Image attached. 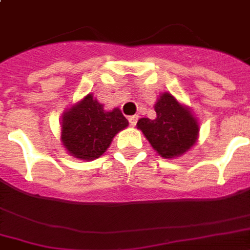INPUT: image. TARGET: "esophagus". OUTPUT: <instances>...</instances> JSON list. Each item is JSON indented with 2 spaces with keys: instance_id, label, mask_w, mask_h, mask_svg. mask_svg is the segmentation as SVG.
I'll return each mask as SVG.
<instances>
[{
  "instance_id": "34e87169",
  "label": "esophagus",
  "mask_w": 250,
  "mask_h": 250,
  "mask_svg": "<svg viewBox=\"0 0 250 250\" xmlns=\"http://www.w3.org/2000/svg\"><path fill=\"white\" fill-rule=\"evenodd\" d=\"M128 122H130L131 125H135L138 122V116L137 115H132V116H128Z\"/></svg>"
}]
</instances>
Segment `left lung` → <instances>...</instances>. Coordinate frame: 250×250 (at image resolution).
I'll use <instances>...</instances> for the list:
<instances>
[{
    "label": "left lung",
    "instance_id": "obj_1",
    "mask_svg": "<svg viewBox=\"0 0 250 250\" xmlns=\"http://www.w3.org/2000/svg\"><path fill=\"white\" fill-rule=\"evenodd\" d=\"M155 119L138 120L153 149L164 158L181 155L196 142L199 125L191 111L181 105L170 93H164L155 104Z\"/></svg>",
    "mask_w": 250,
    "mask_h": 250
}]
</instances>
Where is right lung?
<instances>
[{"label": "right lung", "instance_id": "obj_1", "mask_svg": "<svg viewBox=\"0 0 250 250\" xmlns=\"http://www.w3.org/2000/svg\"><path fill=\"white\" fill-rule=\"evenodd\" d=\"M128 125L120 109L104 111L100 103L88 95L64 113L62 142L71 155L95 160L109 147L113 137Z\"/></svg>", "mask_w": 250, "mask_h": 250}]
</instances>
